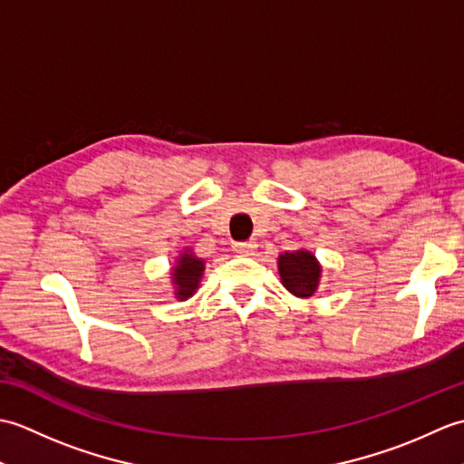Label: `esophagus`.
I'll use <instances>...</instances> for the list:
<instances>
[{"mask_svg":"<svg viewBox=\"0 0 464 464\" xmlns=\"http://www.w3.org/2000/svg\"><path fill=\"white\" fill-rule=\"evenodd\" d=\"M255 249H257V243H255V241H239V243H233V251L239 253V255H253Z\"/></svg>","mask_w":464,"mask_h":464,"instance_id":"obj_1","label":"esophagus"}]
</instances>
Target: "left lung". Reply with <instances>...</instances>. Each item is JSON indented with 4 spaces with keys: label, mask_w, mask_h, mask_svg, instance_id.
Masks as SVG:
<instances>
[{
    "label": "left lung",
    "mask_w": 464,
    "mask_h": 464,
    "mask_svg": "<svg viewBox=\"0 0 464 464\" xmlns=\"http://www.w3.org/2000/svg\"><path fill=\"white\" fill-rule=\"evenodd\" d=\"M279 275L285 289L307 299L319 287L321 265L311 251H287L279 255Z\"/></svg>",
    "instance_id": "obj_1"
}]
</instances>
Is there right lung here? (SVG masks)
<instances>
[{
	"label": "right lung",
	"instance_id": "right-lung-1",
	"mask_svg": "<svg viewBox=\"0 0 464 464\" xmlns=\"http://www.w3.org/2000/svg\"><path fill=\"white\" fill-rule=\"evenodd\" d=\"M205 271V261L195 257V255L187 249L179 255L175 261V267L171 269V281L175 285V297L179 301L189 299L191 295L199 289V283Z\"/></svg>",
	"mask_w": 464,
	"mask_h": 464
}]
</instances>
